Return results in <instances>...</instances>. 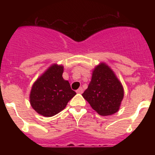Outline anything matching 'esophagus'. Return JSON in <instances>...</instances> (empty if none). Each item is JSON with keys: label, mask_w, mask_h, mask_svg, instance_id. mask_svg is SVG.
<instances>
[{"label": "esophagus", "mask_w": 155, "mask_h": 155, "mask_svg": "<svg viewBox=\"0 0 155 155\" xmlns=\"http://www.w3.org/2000/svg\"><path fill=\"white\" fill-rule=\"evenodd\" d=\"M83 91H84L83 88H82V87H79L78 89L76 91V92L78 93V94H82V93H83Z\"/></svg>", "instance_id": "1"}]
</instances>
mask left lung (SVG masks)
I'll return each instance as SVG.
<instances>
[{"instance_id":"8db88e82","label":"left lung","mask_w":155,"mask_h":155,"mask_svg":"<svg viewBox=\"0 0 155 155\" xmlns=\"http://www.w3.org/2000/svg\"><path fill=\"white\" fill-rule=\"evenodd\" d=\"M82 96L100 116H110L120 109L124 89L114 71L102 62L93 69L91 80Z\"/></svg>"}]
</instances>
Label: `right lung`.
Here are the masks:
<instances>
[{"instance_id": "add662e5", "label": "right lung", "mask_w": 155, "mask_h": 155, "mask_svg": "<svg viewBox=\"0 0 155 155\" xmlns=\"http://www.w3.org/2000/svg\"><path fill=\"white\" fill-rule=\"evenodd\" d=\"M64 66L53 64L36 79L29 94L30 105L39 115L51 117L65 109L76 94L63 78Z\"/></svg>"}]
</instances>
